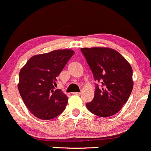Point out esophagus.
<instances>
[{
    "label": "esophagus",
    "instance_id": "34e87169",
    "mask_svg": "<svg viewBox=\"0 0 151 151\" xmlns=\"http://www.w3.org/2000/svg\"><path fill=\"white\" fill-rule=\"evenodd\" d=\"M72 95H81V93H77V92H74V93H72Z\"/></svg>",
    "mask_w": 151,
    "mask_h": 151
}]
</instances>
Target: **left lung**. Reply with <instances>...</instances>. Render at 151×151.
Wrapping results in <instances>:
<instances>
[{"label": "left lung", "instance_id": "obj_1", "mask_svg": "<svg viewBox=\"0 0 151 151\" xmlns=\"http://www.w3.org/2000/svg\"><path fill=\"white\" fill-rule=\"evenodd\" d=\"M81 51L98 83H95L94 98L86 103L87 109L100 117L114 115L127 102L132 91L130 64L121 53L110 48H81Z\"/></svg>", "mask_w": 151, "mask_h": 151}]
</instances>
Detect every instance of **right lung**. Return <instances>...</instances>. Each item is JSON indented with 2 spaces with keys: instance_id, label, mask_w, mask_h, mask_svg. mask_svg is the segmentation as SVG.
Returning <instances> with one entry per match:
<instances>
[{
  "instance_id": "obj_1",
  "label": "right lung",
  "mask_w": 151,
  "mask_h": 151,
  "mask_svg": "<svg viewBox=\"0 0 151 151\" xmlns=\"http://www.w3.org/2000/svg\"><path fill=\"white\" fill-rule=\"evenodd\" d=\"M74 53L70 49H63L35 55L20 70L19 91L35 117L50 120L65 110L68 98L62 90H55L56 77Z\"/></svg>"
}]
</instances>
